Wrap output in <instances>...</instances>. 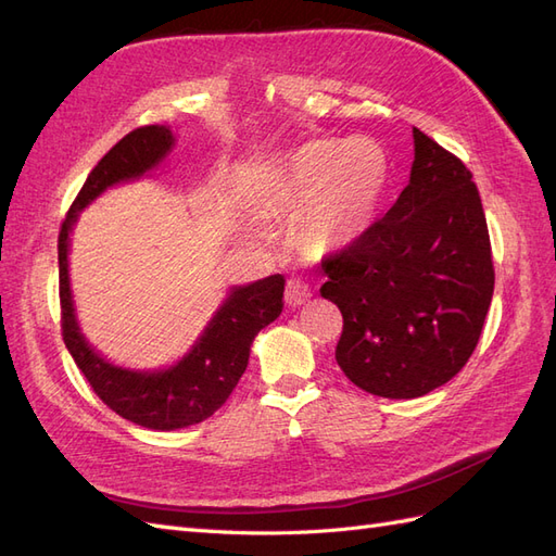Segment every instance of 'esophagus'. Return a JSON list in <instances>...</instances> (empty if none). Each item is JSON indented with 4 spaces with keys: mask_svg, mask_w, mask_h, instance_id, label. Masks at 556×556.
Here are the masks:
<instances>
[{
    "mask_svg": "<svg viewBox=\"0 0 556 556\" xmlns=\"http://www.w3.org/2000/svg\"><path fill=\"white\" fill-rule=\"evenodd\" d=\"M311 299V288L306 280L301 278H290L288 285H285V304L296 308L301 304H306V301Z\"/></svg>",
    "mask_w": 556,
    "mask_h": 556,
    "instance_id": "obj_1",
    "label": "esophagus"
}]
</instances>
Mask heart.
<instances>
[{"label": "heart", "instance_id": "obj_1", "mask_svg": "<svg viewBox=\"0 0 556 556\" xmlns=\"http://www.w3.org/2000/svg\"><path fill=\"white\" fill-rule=\"evenodd\" d=\"M387 180L382 150L355 139L315 141L292 157L282 199L292 211L306 213L304 241L327 252L352 241L371 217Z\"/></svg>", "mask_w": 556, "mask_h": 556}]
</instances>
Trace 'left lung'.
Returning a JSON list of instances; mask_svg holds the SVG:
<instances>
[{
    "label": "left lung",
    "instance_id": "left-lung-1",
    "mask_svg": "<svg viewBox=\"0 0 556 556\" xmlns=\"http://www.w3.org/2000/svg\"><path fill=\"white\" fill-rule=\"evenodd\" d=\"M410 182L364 233L323 260L319 294L343 313L336 362L359 390L417 399L457 376L494 294L473 174L413 127Z\"/></svg>",
    "mask_w": 556,
    "mask_h": 556
}]
</instances>
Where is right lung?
Returning a JSON list of instances; mask_svg holds the SVG:
<instances>
[{"instance_id": "add662e5", "label": "right lung", "mask_w": 556, "mask_h": 556, "mask_svg": "<svg viewBox=\"0 0 556 556\" xmlns=\"http://www.w3.org/2000/svg\"><path fill=\"white\" fill-rule=\"evenodd\" d=\"M172 146L174 134L164 125H146L129 131L97 162L88 180L83 182L58 237L62 339L66 350L72 352L94 394L113 413L155 431L199 425L223 406L245 371L252 339L280 315L285 292V278L280 274L233 288L188 355L166 371H129L113 366L83 339L70 290V262H66L70 231L78 211L111 185L139 178L153 169Z\"/></svg>"}]
</instances>
